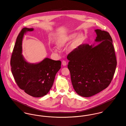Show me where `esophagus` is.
I'll list each match as a JSON object with an SVG mask.
<instances>
[{
  "label": "esophagus",
  "instance_id": "34e87169",
  "mask_svg": "<svg viewBox=\"0 0 126 126\" xmlns=\"http://www.w3.org/2000/svg\"><path fill=\"white\" fill-rule=\"evenodd\" d=\"M62 64H63V66H65V65H66L67 63H66V61H64V60H63V61H62Z\"/></svg>",
  "mask_w": 126,
  "mask_h": 126
}]
</instances>
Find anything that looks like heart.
I'll use <instances>...</instances> for the list:
<instances>
[{"label": "heart", "mask_w": 126, "mask_h": 126, "mask_svg": "<svg viewBox=\"0 0 126 126\" xmlns=\"http://www.w3.org/2000/svg\"><path fill=\"white\" fill-rule=\"evenodd\" d=\"M76 34V33H73L67 36L60 37L56 41V44L57 46L59 48L63 47L67 45L74 38L69 47V50L70 51H73L77 49L82 44L84 41L85 37L82 34H79L75 38Z\"/></svg>", "instance_id": "1"}]
</instances>
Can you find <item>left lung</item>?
Here are the masks:
<instances>
[{
  "label": "left lung",
  "instance_id": "8db88e82",
  "mask_svg": "<svg viewBox=\"0 0 126 126\" xmlns=\"http://www.w3.org/2000/svg\"><path fill=\"white\" fill-rule=\"evenodd\" d=\"M95 32V41L100 43L99 45L94 47L87 44L81 45L67 56L73 88L83 97L93 96L108 87L117 65L109 33L99 29Z\"/></svg>",
  "mask_w": 126,
  "mask_h": 126
}]
</instances>
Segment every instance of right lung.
<instances>
[{
	"mask_svg": "<svg viewBox=\"0 0 126 126\" xmlns=\"http://www.w3.org/2000/svg\"><path fill=\"white\" fill-rule=\"evenodd\" d=\"M33 29L24 28L16 39L11 59V70L18 87L35 97L46 95L52 87L55 75L61 67L60 61L45 58L32 64L27 62L22 55V42L24 34Z\"/></svg>",
	"mask_w": 126,
	"mask_h": 126,
	"instance_id": "right-lung-1",
	"label": "right lung"
}]
</instances>
